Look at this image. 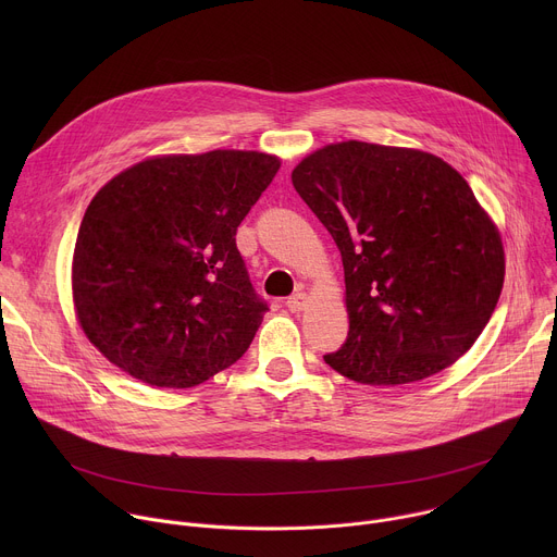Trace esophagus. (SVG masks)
Here are the masks:
<instances>
[{
	"instance_id": "34e87169",
	"label": "esophagus",
	"mask_w": 557,
	"mask_h": 557,
	"mask_svg": "<svg viewBox=\"0 0 557 557\" xmlns=\"http://www.w3.org/2000/svg\"><path fill=\"white\" fill-rule=\"evenodd\" d=\"M306 304H308V295H306V293H295V295H290V297L286 299V306H288L290 312L304 310Z\"/></svg>"
}]
</instances>
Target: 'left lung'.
<instances>
[{
    "mask_svg": "<svg viewBox=\"0 0 557 557\" xmlns=\"http://www.w3.org/2000/svg\"><path fill=\"white\" fill-rule=\"evenodd\" d=\"M295 191L342 253L350 320L324 361L368 385L449 368L481 337L505 282L503 237L443 158L344 140L301 158Z\"/></svg>",
    "mask_w": 557,
    "mask_h": 557,
    "instance_id": "8db88e82",
    "label": "left lung"
}]
</instances>
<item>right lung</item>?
Instances as JSON below:
<instances>
[{
	"mask_svg": "<svg viewBox=\"0 0 557 557\" xmlns=\"http://www.w3.org/2000/svg\"><path fill=\"white\" fill-rule=\"evenodd\" d=\"M273 153L151 156L106 183L72 256V301L90 344L129 376L194 387L251 346L267 304L235 231L271 185Z\"/></svg>",
	"mask_w": 557,
	"mask_h": 557,
	"instance_id": "1",
	"label": "right lung"
}]
</instances>
